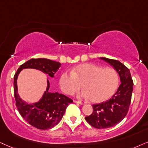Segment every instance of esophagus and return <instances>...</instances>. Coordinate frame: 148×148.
<instances>
[{"label": "esophagus", "instance_id": "esophagus-1", "mask_svg": "<svg viewBox=\"0 0 148 148\" xmlns=\"http://www.w3.org/2000/svg\"><path fill=\"white\" fill-rule=\"evenodd\" d=\"M74 103H76L80 104V105H83V103H82V102H81V101H76V100H74Z\"/></svg>", "mask_w": 148, "mask_h": 148}]
</instances>
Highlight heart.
<instances>
[{
  "mask_svg": "<svg viewBox=\"0 0 148 148\" xmlns=\"http://www.w3.org/2000/svg\"><path fill=\"white\" fill-rule=\"evenodd\" d=\"M60 84L66 94H72L82 86L80 97L99 103L113 95L119 84L118 72L112 68H104L92 64H80L61 75Z\"/></svg>",
  "mask_w": 148,
  "mask_h": 148,
  "instance_id": "heart-1",
  "label": "heart"
}]
</instances>
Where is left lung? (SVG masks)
Masks as SVG:
<instances>
[{"label":"left lung","instance_id":"left-lung-1","mask_svg":"<svg viewBox=\"0 0 148 148\" xmlns=\"http://www.w3.org/2000/svg\"><path fill=\"white\" fill-rule=\"evenodd\" d=\"M112 66L119 73L121 84L111 99L101 103L93 104V112L85 120L97 129L112 127L125 119L131 101L133 82L128 68L119 61L100 58Z\"/></svg>","mask_w":148,"mask_h":148}]
</instances>
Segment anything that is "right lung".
<instances>
[{
  "instance_id": "1",
  "label": "right lung",
  "mask_w": 148,
  "mask_h": 148,
  "mask_svg": "<svg viewBox=\"0 0 148 148\" xmlns=\"http://www.w3.org/2000/svg\"><path fill=\"white\" fill-rule=\"evenodd\" d=\"M60 66V62L48 59H31L21 65L14 76L13 85L16 107L21 116L36 129L47 130L56 126L62 120L68 104L73 101L64 95L49 91L50 84L47 80V86L42 98L36 103H27L23 101L17 93V76L23 69L32 68L53 78Z\"/></svg>"
}]
</instances>
